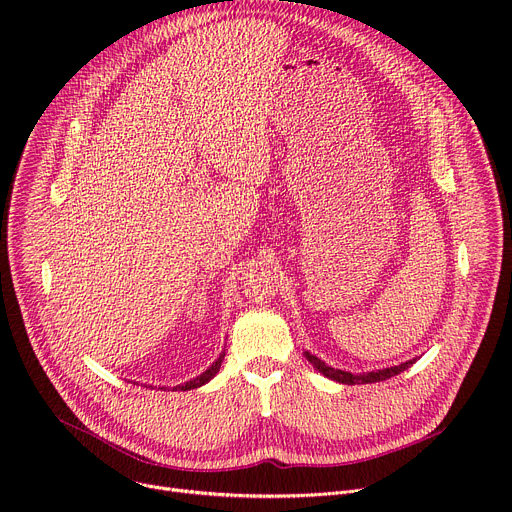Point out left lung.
I'll return each instance as SVG.
<instances>
[{
  "label": "left lung",
  "mask_w": 512,
  "mask_h": 512,
  "mask_svg": "<svg viewBox=\"0 0 512 512\" xmlns=\"http://www.w3.org/2000/svg\"><path fill=\"white\" fill-rule=\"evenodd\" d=\"M304 354H306L308 362L312 364V367H314L320 375H324V377H328V379H332V381H336V383H342V385L379 383V381H385V379H391V377L403 373L405 369H409L411 364L415 362V358H413V360L401 362V364H397V367H389V369H379V371H371V373H350V371H342V369H332L330 364H326L322 358H318L316 354H312V352H308V350H306Z\"/></svg>",
  "instance_id": "8db88e82"
}]
</instances>
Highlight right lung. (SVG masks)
<instances>
[{
	"label": "right lung",
	"instance_id": "1",
	"mask_svg": "<svg viewBox=\"0 0 512 512\" xmlns=\"http://www.w3.org/2000/svg\"><path fill=\"white\" fill-rule=\"evenodd\" d=\"M223 358H225V352H221L218 354V358L210 364V367L202 373V375H198L196 379H190V381H186V383H182V385H176L174 389H182V391H190V389H196V387H202V385H206L210 379H214V375L218 373V369H221V362H223ZM162 389H168V387H162Z\"/></svg>",
	"mask_w": 512,
	"mask_h": 512
}]
</instances>
